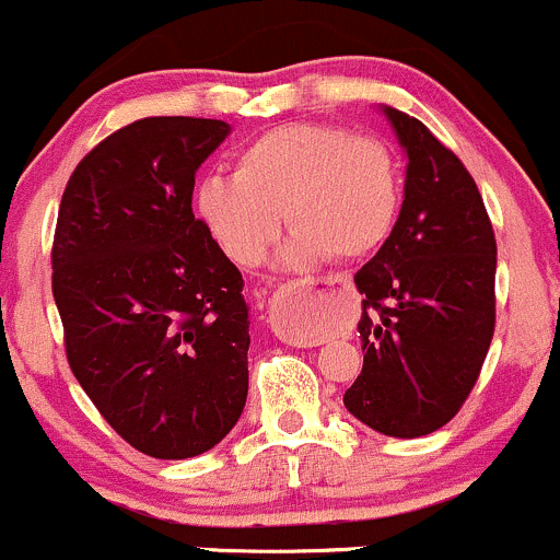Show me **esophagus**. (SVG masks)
Masks as SVG:
<instances>
[{
    "label": "esophagus",
    "instance_id": "obj_1",
    "mask_svg": "<svg viewBox=\"0 0 560 560\" xmlns=\"http://www.w3.org/2000/svg\"><path fill=\"white\" fill-rule=\"evenodd\" d=\"M350 282V278L347 275H326V278H310V280H302V296L310 299V296H317V293L328 291V288H336V285H347ZM280 336H285V339L291 341H304V334L302 328L296 326H278Z\"/></svg>",
    "mask_w": 560,
    "mask_h": 560
}]
</instances>
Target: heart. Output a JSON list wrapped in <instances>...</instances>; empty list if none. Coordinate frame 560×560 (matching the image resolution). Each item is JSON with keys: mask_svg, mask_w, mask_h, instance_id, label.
<instances>
[{"mask_svg": "<svg viewBox=\"0 0 560 560\" xmlns=\"http://www.w3.org/2000/svg\"><path fill=\"white\" fill-rule=\"evenodd\" d=\"M195 210L240 267H256L288 219L296 230L280 264L302 269L330 254H374L398 219L400 176L393 152L376 138L291 122L245 143L234 176L202 178Z\"/></svg>", "mask_w": 560, "mask_h": 560, "instance_id": "1", "label": "heart"}]
</instances>
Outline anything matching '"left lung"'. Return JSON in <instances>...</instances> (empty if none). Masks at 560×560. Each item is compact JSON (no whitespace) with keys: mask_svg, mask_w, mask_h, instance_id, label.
Returning <instances> with one entry per match:
<instances>
[{"mask_svg":"<svg viewBox=\"0 0 560 560\" xmlns=\"http://www.w3.org/2000/svg\"><path fill=\"white\" fill-rule=\"evenodd\" d=\"M406 154L402 206L363 293V371L345 393L354 419L422 438L454 419L494 336L497 243L467 167L419 119L378 106Z\"/></svg>","mask_w":560,"mask_h":560,"instance_id":"left-lung-1","label":"left lung"}]
</instances>
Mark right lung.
<instances>
[{
    "mask_svg": "<svg viewBox=\"0 0 560 560\" xmlns=\"http://www.w3.org/2000/svg\"><path fill=\"white\" fill-rule=\"evenodd\" d=\"M232 128L147 117L101 141L66 184L52 296L77 382L130 446L189 459L248 398L243 275L191 213L195 173Z\"/></svg>",
    "mask_w": 560,
    "mask_h": 560,
    "instance_id": "add662e5",
    "label": "right lung"
}]
</instances>
